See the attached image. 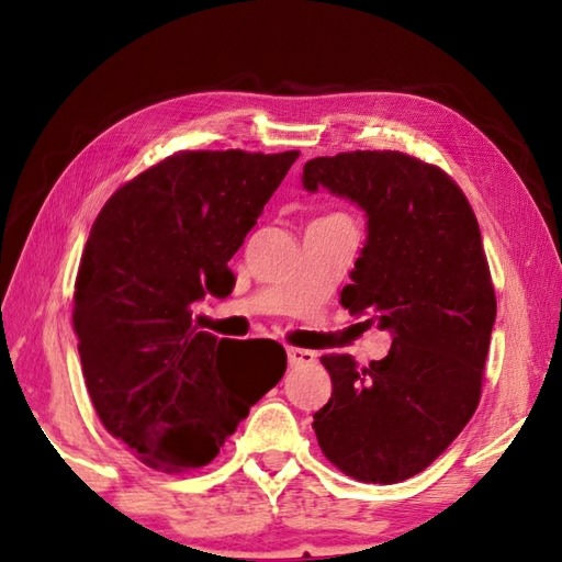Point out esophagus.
<instances>
[{"label":"esophagus","instance_id":"34e87169","mask_svg":"<svg viewBox=\"0 0 562 562\" xmlns=\"http://www.w3.org/2000/svg\"><path fill=\"white\" fill-rule=\"evenodd\" d=\"M288 357L292 367H308L316 362V355L312 350H302V348H288Z\"/></svg>","mask_w":562,"mask_h":562}]
</instances>
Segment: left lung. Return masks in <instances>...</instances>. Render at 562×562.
<instances>
[{
  "label": "left lung",
  "mask_w": 562,
  "mask_h": 562,
  "mask_svg": "<svg viewBox=\"0 0 562 562\" xmlns=\"http://www.w3.org/2000/svg\"><path fill=\"white\" fill-rule=\"evenodd\" d=\"M302 183L364 210L367 241L340 304L391 333L384 360L324 355L330 401L321 451L364 483L425 471L479 408L495 290L479 220L461 188L403 151H345L304 164Z\"/></svg>",
  "instance_id": "obj_1"
}]
</instances>
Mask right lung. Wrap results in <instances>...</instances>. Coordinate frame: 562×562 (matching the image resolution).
<instances>
[{"label":"right lung","mask_w":562,"mask_h":562,"mask_svg":"<svg viewBox=\"0 0 562 562\" xmlns=\"http://www.w3.org/2000/svg\"><path fill=\"white\" fill-rule=\"evenodd\" d=\"M296 157L173 154L117 188L91 226L71 314L83 379L103 427L151 469L210 463L288 369L274 340L200 330L193 304L232 294L226 262Z\"/></svg>","instance_id":"right-lung-1"}]
</instances>
